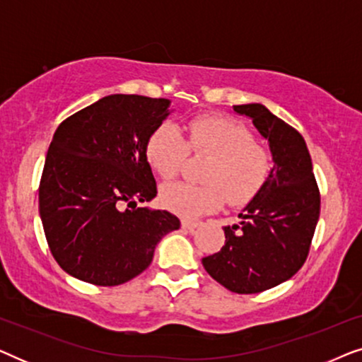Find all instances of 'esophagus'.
Segmentation results:
<instances>
[{
    "label": "esophagus",
    "instance_id": "esophagus-1",
    "mask_svg": "<svg viewBox=\"0 0 362 362\" xmlns=\"http://www.w3.org/2000/svg\"><path fill=\"white\" fill-rule=\"evenodd\" d=\"M197 226H199V222H196V221H187V219L181 221V227L186 230H194Z\"/></svg>",
    "mask_w": 362,
    "mask_h": 362
}]
</instances>
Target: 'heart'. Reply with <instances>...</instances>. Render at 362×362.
<instances>
[{
    "label": "heart",
    "mask_w": 362,
    "mask_h": 362,
    "mask_svg": "<svg viewBox=\"0 0 362 362\" xmlns=\"http://www.w3.org/2000/svg\"><path fill=\"white\" fill-rule=\"evenodd\" d=\"M209 156L202 171L206 185L173 182L161 187V206L173 214L196 219L221 209L227 199L240 204L254 197L272 170L270 155L255 145L254 135L229 117H197L186 127V140L173 123H161L148 136V165L163 180L181 171L187 153Z\"/></svg>",
    "instance_id": "1"
}]
</instances>
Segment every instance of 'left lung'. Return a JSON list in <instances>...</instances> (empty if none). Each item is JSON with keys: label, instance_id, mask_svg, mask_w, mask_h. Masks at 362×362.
I'll return each mask as SVG.
<instances>
[{"label": "left lung", "instance_id": "obj_1", "mask_svg": "<svg viewBox=\"0 0 362 362\" xmlns=\"http://www.w3.org/2000/svg\"><path fill=\"white\" fill-rule=\"evenodd\" d=\"M269 141L274 168L262 189L226 226V244L202 259L207 274L234 293H260L305 264L320 219V191L303 136L262 103L234 105Z\"/></svg>", "mask_w": 362, "mask_h": 362}]
</instances>
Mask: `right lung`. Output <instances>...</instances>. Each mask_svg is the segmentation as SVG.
I'll return each instance as SVG.
<instances>
[{
	"instance_id": "add662e5",
	"label": "right lung",
	"mask_w": 362,
	"mask_h": 362,
	"mask_svg": "<svg viewBox=\"0 0 362 362\" xmlns=\"http://www.w3.org/2000/svg\"><path fill=\"white\" fill-rule=\"evenodd\" d=\"M171 100L107 95L66 118L49 145L39 185V214L54 259L87 284L115 286L151 264L180 219L140 207L156 196L145 156L150 133Z\"/></svg>"
}]
</instances>
